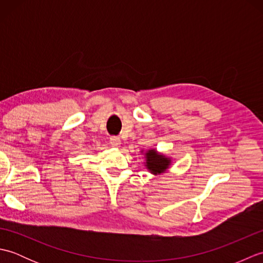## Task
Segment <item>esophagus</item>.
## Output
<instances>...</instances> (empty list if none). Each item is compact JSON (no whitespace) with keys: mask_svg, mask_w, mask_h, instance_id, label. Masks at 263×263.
I'll return each mask as SVG.
<instances>
[{"mask_svg":"<svg viewBox=\"0 0 263 263\" xmlns=\"http://www.w3.org/2000/svg\"><path fill=\"white\" fill-rule=\"evenodd\" d=\"M109 141H110L111 144H114V146H120V144H121L120 138H119V137H115V136L110 137V138H109Z\"/></svg>","mask_w":263,"mask_h":263,"instance_id":"1","label":"esophagus"}]
</instances>
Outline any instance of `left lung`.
Returning <instances> with one entry per match:
<instances>
[{"label": "left lung", "mask_w": 263, "mask_h": 263, "mask_svg": "<svg viewBox=\"0 0 263 263\" xmlns=\"http://www.w3.org/2000/svg\"><path fill=\"white\" fill-rule=\"evenodd\" d=\"M147 167L149 171H152L154 174H159L163 173L170 165V161L165 158L163 155H157L155 150H149L147 153Z\"/></svg>", "instance_id": "obj_1"}]
</instances>
